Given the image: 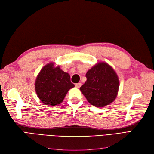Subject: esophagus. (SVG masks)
Listing matches in <instances>:
<instances>
[{
    "mask_svg": "<svg viewBox=\"0 0 154 154\" xmlns=\"http://www.w3.org/2000/svg\"><path fill=\"white\" fill-rule=\"evenodd\" d=\"M82 85V83H76L75 84V86L76 88H80Z\"/></svg>",
    "mask_w": 154,
    "mask_h": 154,
    "instance_id": "esophagus-1",
    "label": "esophagus"
}]
</instances>
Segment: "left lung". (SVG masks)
<instances>
[{
    "label": "left lung",
    "instance_id": "left-lung-1",
    "mask_svg": "<svg viewBox=\"0 0 154 154\" xmlns=\"http://www.w3.org/2000/svg\"><path fill=\"white\" fill-rule=\"evenodd\" d=\"M87 81L80 91L91 105L103 107L117 97L119 81L113 68L105 62H99L88 70Z\"/></svg>",
    "mask_w": 154,
    "mask_h": 154
}]
</instances>
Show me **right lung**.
I'll use <instances>...</instances> for the list:
<instances>
[{"label":"right lung","mask_w":154,"mask_h":154,"mask_svg":"<svg viewBox=\"0 0 154 154\" xmlns=\"http://www.w3.org/2000/svg\"><path fill=\"white\" fill-rule=\"evenodd\" d=\"M35 91L40 100L50 106L59 105L63 101L70 88L74 87L71 77L54 63H48L41 69L35 83Z\"/></svg>","instance_id":"1"}]
</instances>
